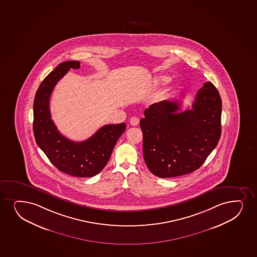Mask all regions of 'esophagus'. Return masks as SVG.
<instances>
[{"instance_id": "1", "label": "esophagus", "mask_w": 257, "mask_h": 257, "mask_svg": "<svg viewBox=\"0 0 257 257\" xmlns=\"http://www.w3.org/2000/svg\"><path fill=\"white\" fill-rule=\"evenodd\" d=\"M130 124L131 125H133V126H136V125L139 124V118H138V117H133V118H131Z\"/></svg>"}]
</instances>
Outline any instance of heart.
I'll return each mask as SVG.
<instances>
[{
	"mask_svg": "<svg viewBox=\"0 0 257 257\" xmlns=\"http://www.w3.org/2000/svg\"><path fill=\"white\" fill-rule=\"evenodd\" d=\"M156 82L158 84H166L168 82H170V77L167 76H161L156 79Z\"/></svg>",
	"mask_w": 257,
	"mask_h": 257,
	"instance_id": "heart-1",
	"label": "heart"
}]
</instances>
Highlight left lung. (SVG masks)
Segmentation results:
<instances>
[{
    "label": "left lung",
    "mask_w": 257,
    "mask_h": 257,
    "mask_svg": "<svg viewBox=\"0 0 257 257\" xmlns=\"http://www.w3.org/2000/svg\"><path fill=\"white\" fill-rule=\"evenodd\" d=\"M181 105V100L154 103L140 120L145 163L160 178L199 169L220 139L222 101L211 82L199 88L192 108L179 112Z\"/></svg>",
    "instance_id": "1"
}]
</instances>
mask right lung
I'll return each instance as SVG.
<instances>
[{"label":"right lung","instance_id":"1","mask_svg":"<svg viewBox=\"0 0 257 257\" xmlns=\"http://www.w3.org/2000/svg\"><path fill=\"white\" fill-rule=\"evenodd\" d=\"M79 68L78 61H67L43 80L34 98V134L37 145L58 170L76 177H92L108 163L126 124H106L82 142L71 141L58 132L51 118L50 98L56 84L70 69Z\"/></svg>","mask_w":257,"mask_h":257}]
</instances>
